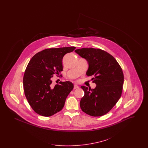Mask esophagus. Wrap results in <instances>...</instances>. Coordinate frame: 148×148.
Segmentation results:
<instances>
[{"label":"esophagus","instance_id":"1","mask_svg":"<svg viewBox=\"0 0 148 148\" xmlns=\"http://www.w3.org/2000/svg\"><path fill=\"white\" fill-rule=\"evenodd\" d=\"M79 88V86H77V85L75 84L74 85V89H77Z\"/></svg>","mask_w":148,"mask_h":148}]
</instances>
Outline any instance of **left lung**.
<instances>
[{"label": "left lung", "instance_id": "1", "mask_svg": "<svg viewBox=\"0 0 148 148\" xmlns=\"http://www.w3.org/2000/svg\"><path fill=\"white\" fill-rule=\"evenodd\" d=\"M89 64L86 71L97 86L88 89L81 88L84 95L80 102L83 112L92 116H100L108 113L119 100L122 93L124 74L116 59L109 53L100 49L82 48L75 50Z\"/></svg>", "mask_w": 148, "mask_h": 148}]
</instances>
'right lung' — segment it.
<instances>
[{"label":"right lung","mask_w":148,"mask_h":148,"mask_svg":"<svg viewBox=\"0 0 148 148\" xmlns=\"http://www.w3.org/2000/svg\"><path fill=\"white\" fill-rule=\"evenodd\" d=\"M75 48L70 47L46 49L30 59L24 72L23 87L26 98L35 113L50 116L63 109L74 85L66 81L53 86L51 78L63 71V56Z\"/></svg>","instance_id":"right-lung-1"}]
</instances>
